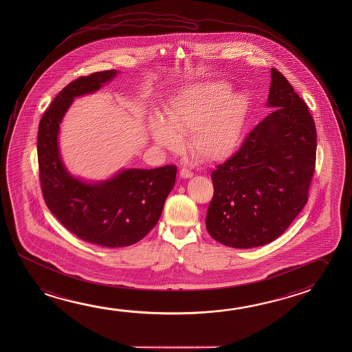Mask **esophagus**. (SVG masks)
<instances>
[{
  "label": "esophagus",
  "instance_id": "obj_1",
  "mask_svg": "<svg viewBox=\"0 0 352 352\" xmlns=\"http://www.w3.org/2000/svg\"><path fill=\"white\" fill-rule=\"evenodd\" d=\"M179 174H180V177H182V178L184 179L192 178V175H194L192 172H190V170H189V169H186V168L180 169V173Z\"/></svg>",
  "mask_w": 352,
  "mask_h": 352
}]
</instances>
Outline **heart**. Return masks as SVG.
<instances>
[{
	"label": "heart",
	"instance_id": "heart-1",
	"mask_svg": "<svg viewBox=\"0 0 352 352\" xmlns=\"http://www.w3.org/2000/svg\"><path fill=\"white\" fill-rule=\"evenodd\" d=\"M250 102L232 92L228 82L201 81L180 87L168 100L164 116L148 120L151 139L162 148L177 150L188 135V150L200 161H226L242 141Z\"/></svg>",
	"mask_w": 352,
	"mask_h": 352
}]
</instances>
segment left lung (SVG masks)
Returning a JSON list of instances; mask_svg holds the SVG:
<instances>
[{"label":"left lung","instance_id":"8db88e82","mask_svg":"<svg viewBox=\"0 0 352 352\" xmlns=\"http://www.w3.org/2000/svg\"><path fill=\"white\" fill-rule=\"evenodd\" d=\"M270 72L266 107L274 111L211 174L206 228L231 248L260 247L281 236L305 208L314 174V120L285 76Z\"/></svg>","mask_w":352,"mask_h":352}]
</instances>
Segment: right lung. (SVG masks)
Instances as JSON below:
<instances>
[{"mask_svg":"<svg viewBox=\"0 0 352 352\" xmlns=\"http://www.w3.org/2000/svg\"><path fill=\"white\" fill-rule=\"evenodd\" d=\"M116 69L72 81L58 93L41 118L38 162L41 190L52 214L82 241L107 248L139 242L157 225L173 189L177 167L126 168L104 180L87 182L69 172L61 158L58 133L74 99L99 91Z\"/></svg>","mask_w":352,"mask_h":352,"instance_id":"add662e5","label":"right lung"}]
</instances>
